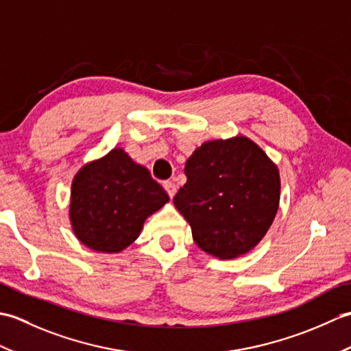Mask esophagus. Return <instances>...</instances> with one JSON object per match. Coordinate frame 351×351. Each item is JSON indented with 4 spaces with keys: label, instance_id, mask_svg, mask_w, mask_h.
I'll use <instances>...</instances> for the list:
<instances>
[{
    "label": "esophagus",
    "instance_id": "obj_1",
    "mask_svg": "<svg viewBox=\"0 0 351 351\" xmlns=\"http://www.w3.org/2000/svg\"><path fill=\"white\" fill-rule=\"evenodd\" d=\"M162 187H164V190L167 191V195L170 196V199L175 196V193H176V185L171 182V181H164L162 182Z\"/></svg>",
    "mask_w": 351,
    "mask_h": 351
}]
</instances>
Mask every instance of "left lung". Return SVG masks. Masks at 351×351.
I'll use <instances>...</instances> for the list:
<instances>
[{
	"instance_id": "1",
	"label": "left lung",
	"mask_w": 351,
	"mask_h": 351,
	"mask_svg": "<svg viewBox=\"0 0 351 351\" xmlns=\"http://www.w3.org/2000/svg\"><path fill=\"white\" fill-rule=\"evenodd\" d=\"M187 182L173 197L193 240L208 255L232 259L255 249L280 200V175L244 136L205 141L185 162Z\"/></svg>"
}]
</instances>
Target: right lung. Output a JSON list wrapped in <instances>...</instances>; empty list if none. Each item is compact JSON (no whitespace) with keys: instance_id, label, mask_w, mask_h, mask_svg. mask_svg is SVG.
I'll return each instance as SVG.
<instances>
[{"instance_id":"add662e5","label":"right lung","mask_w":351,"mask_h":351,"mask_svg":"<svg viewBox=\"0 0 351 351\" xmlns=\"http://www.w3.org/2000/svg\"><path fill=\"white\" fill-rule=\"evenodd\" d=\"M167 202V193L149 170L114 147L73 176L69 219L88 249L117 253L137 240L145 220Z\"/></svg>"}]
</instances>
